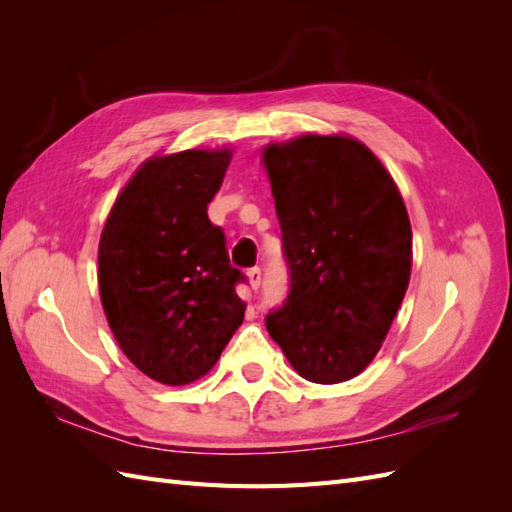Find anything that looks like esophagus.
<instances>
[{"instance_id":"esophagus-1","label":"esophagus","mask_w":512,"mask_h":512,"mask_svg":"<svg viewBox=\"0 0 512 512\" xmlns=\"http://www.w3.org/2000/svg\"><path fill=\"white\" fill-rule=\"evenodd\" d=\"M247 280H250L252 290H258V288H260V280H262V271H260V267L247 269Z\"/></svg>"}]
</instances>
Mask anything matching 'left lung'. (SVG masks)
<instances>
[{
	"label": "left lung",
	"mask_w": 512,
	"mask_h": 512,
	"mask_svg": "<svg viewBox=\"0 0 512 512\" xmlns=\"http://www.w3.org/2000/svg\"><path fill=\"white\" fill-rule=\"evenodd\" d=\"M290 292L267 331L299 376L337 384L374 361L412 269L410 218L389 170L352 136L262 151Z\"/></svg>",
	"instance_id": "left-lung-1"
}]
</instances>
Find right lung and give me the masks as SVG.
Segmentation results:
<instances>
[{
  "mask_svg": "<svg viewBox=\"0 0 512 512\" xmlns=\"http://www.w3.org/2000/svg\"><path fill=\"white\" fill-rule=\"evenodd\" d=\"M230 149L153 156L117 196L98 247L100 299L119 348L145 376L183 386L218 363L245 303L207 205Z\"/></svg>",
  "mask_w": 512,
  "mask_h": 512,
  "instance_id": "obj_1",
  "label": "right lung"
}]
</instances>
